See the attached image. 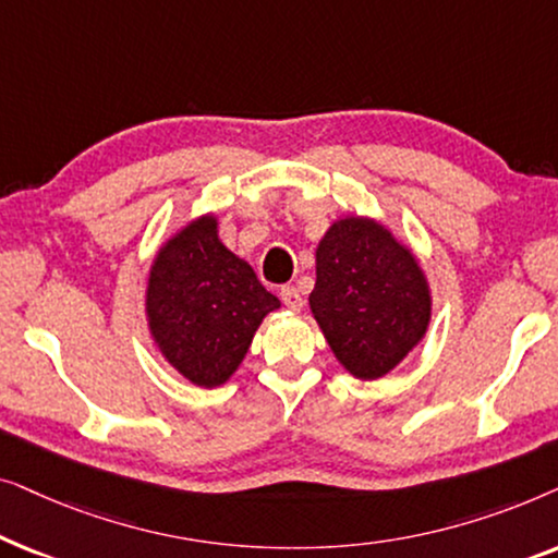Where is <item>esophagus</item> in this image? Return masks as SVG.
Returning a JSON list of instances; mask_svg holds the SVG:
<instances>
[{"label": "esophagus", "mask_w": 558, "mask_h": 558, "mask_svg": "<svg viewBox=\"0 0 558 558\" xmlns=\"http://www.w3.org/2000/svg\"><path fill=\"white\" fill-rule=\"evenodd\" d=\"M279 296H281V302H284L289 310H294V312L302 310L304 302H302V294H300V289H296V287H281Z\"/></svg>", "instance_id": "34e87169"}]
</instances>
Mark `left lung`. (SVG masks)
I'll use <instances>...</instances> for the list:
<instances>
[{
	"label": "left lung",
	"instance_id": "8db88e82",
	"mask_svg": "<svg viewBox=\"0 0 558 558\" xmlns=\"http://www.w3.org/2000/svg\"><path fill=\"white\" fill-rule=\"evenodd\" d=\"M312 315L355 378L396 368L429 325V289L416 258L384 226L338 220L317 246Z\"/></svg>",
	"mask_w": 558,
	"mask_h": 558
}]
</instances>
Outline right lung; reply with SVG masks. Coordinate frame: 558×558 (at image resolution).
Wrapping results in <instances>:
<instances>
[{"instance_id": "obj_1", "label": "right lung", "mask_w": 558, "mask_h": 558, "mask_svg": "<svg viewBox=\"0 0 558 558\" xmlns=\"http://www.w3.org/2000/svg\"><path fill=\"white\" fill-rule=\"evenodd\" d=\"M279 300L218 241L205 216L167 241L149 274L147 315L159 350L195 386L226 384Z\"/></svg>"}]
</instances>
